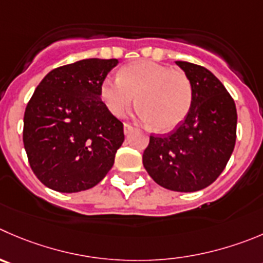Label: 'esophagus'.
Here are the masks:
<instances>
[{"instance_id": "34e87169", "label": "esophagus", "mask_w": 263, "mask_h": 263, "mask_svg": "<svg viewBox=\"0 0 263 263\" xmlns=\"http://www.w3.org/2000/svg\"><path fill=\"white\" fill-rule=\"evenodd\" d=\"M133 130H134V127L132 126V125L127 124V122H125V124H124V133H125V136H127V134L132 133Z\"/></svg>"}]
</instances>
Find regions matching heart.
Wrapping results in <instances>:
<instances>
[{"instance_id": "b5f03b06", "label": "heart", "mask_w": 263, "mask_h": 263, "mask_svg": "<svg viewBox=\"0 0 263 263\" xmlns=\"http://www.w3.org/2000/svg\"><path fill=\"white\" fill-rule=\"evenodd\" d=\"M99 96L112 115L121 117L137 99V116L157 132L176 129L189 115L192 87L182 71L154 61H138L122 67L119 79L107 76Z\"/></svg>"}]
</instances>
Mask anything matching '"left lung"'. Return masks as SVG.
Segmentation results:
<instances>
[{
  "instance_id": "1",
  "label": "left lung",
  "mask_w": 263,
  "mask_h": 263,
  "mask_svg": "<svg viewBox=\"0 0 263 263\" xmlns=\"http://www.w3.org/2000/svg\"><path fill=\"white\" fill-rule=\"evenodd\" d=\"M191 82L192 103L186 119L165 137H149L143 166L166 190L195 192L223 172L236 141L234 99L209 69L176 62Z\"/></svg>"
}]
</instances>
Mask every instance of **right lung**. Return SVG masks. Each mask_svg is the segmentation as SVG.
Segmentation results:
<instances>
[{"label":"right lung","mask_w":263,"mask_h":263,"mask_svg":"<svg viewBox=\"0 0 263 263\" xmlns=\"http://www.w3.org/2000/svg\"><path fill=\"white\" fill-rule=\"evenodd\" d=\"M119 59H84L52 69L24 114L23 143L37 178L58 192H80L111 171L124 126L107 109L99 87Z\"/></svg>","instance_id":"obj_1"}]
</instances>
